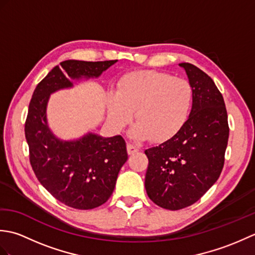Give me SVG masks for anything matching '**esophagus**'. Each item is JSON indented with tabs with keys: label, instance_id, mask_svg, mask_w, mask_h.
<instances>
[{
	"label": "esophagus",
	"instance_id": "1",
	"mask_svg": "<svg viewBox=\"0 0 255 255\" xmlns=\"http://www.w3.org/2000/svg\"><path fill=\"white\" fill-rule=\"evenodd\" d=\"M138 150H139V149L136 147V145H133V144H131V143H127V152H128V154L136 153Z\"/></svg>",
	"mask_w": 255,
	"mask_h": 255
}]
</instances>
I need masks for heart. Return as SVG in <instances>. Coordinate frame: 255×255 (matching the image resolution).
<instances>
[{"label": "heart", "mask_w": 255, "mask_h": 255, "mask_svg": "<svg viewBox=\"0 0 255 255\" xmlns=\"http://www.w3.org/2000/svg\"><path fill=\"white\" fill-rule=\"evenodd\" d=\"M193 101L192 86L186 80L156 71L130 72L119 80L116 94L107 96L108 118L122 129L137 123L129 131L137 140H164L172 137L186 122Z\"/></svg>", "instance_id": "heart-1"}]
</instances>
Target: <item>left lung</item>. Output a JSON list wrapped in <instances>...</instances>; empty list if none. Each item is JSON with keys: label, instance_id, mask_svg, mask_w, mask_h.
<instances>
[{"label": "left lung", "instance_id": "8db88e82", "mask_svg": "<svg viewBox=\"0 0 255 255\" xmlns=\"http://www.w3.org/2000/svg\"><path fill=\"white\" fill-rule=\"evenodd\" d=\"M180 67L193 90L191 113L174 136L144 151L145 191L154 204L170 210L193 205L214 185L229 138L225 101L214 81L192 63Z\"/></svg>", "mask_w": 255, "mask_h": 255}]
</instances>
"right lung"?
<instances>
[{
	"label": "right lung",
	"mask_w": 255,
	"mask_h": 255,
	"mask_svg": "<svg viewBox=\"0 0 255 255\" xmlns=\"http://www.w3.org/2000/svg\"><path fill=\"white\" fill-rule=\"evenodd\" d=\"M66 60L56 66L34 91L25 123L29 161L38 181L59 202L75 209H92L106 203L118 173L128 159L122 136L104 138L89 132L61 140L48 126L50 94L73 86L72 80L99 78L116 63Z\"/></svg>",
	"instance_id": "obj_1"
}]
</instances>
